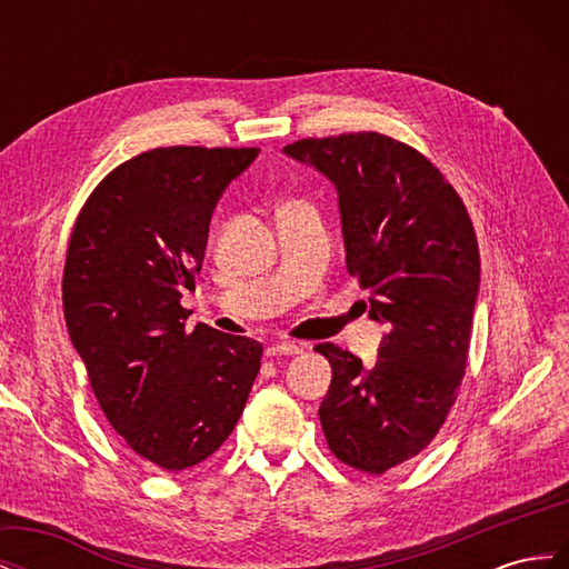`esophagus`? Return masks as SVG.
I'll list each match as a JSON object with an SVG mask.
<instances>
[{"instance_id":"34e87169","label":"esophagus","mask_w":569,"mask_h":569,"mask_svg":"<svg viewBox=\"0 0 569 569\" xmlns=\"http://www.w3.org/2000/svg\"><path fill=\"white\" fill-rule=\"evenodd\" d=\"M303 347L301 343H295V341H280V343H270V347L266 349V356L268 358H278V356H297L301 353Z\"/></svg>"}]
</instances>
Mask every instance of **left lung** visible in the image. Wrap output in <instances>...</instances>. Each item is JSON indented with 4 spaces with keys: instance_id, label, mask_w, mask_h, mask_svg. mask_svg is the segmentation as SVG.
Returning <instances> with one entry per match:
<instances>
[{
    "instance_id": "left-lung-1",
    "label": "left lung",
    "mask_w": 569,
    "mask_h": 569,
    "mask_svg": "<svg viewBox=\"0 0 569 569\" xmlns=\"http://www.w3.org/2000/svg\"><path fill=\"white\" fill-rule=\"evenodd\" d=\"M284 151L335 182L347 268L389 327L370 370L332 341L316 347L332 366L318 410L327 446L385 475L427 449L458 399L479 287L472 220L441 170L389 134L306 137Z\"/></svg>"
}]
</instances>
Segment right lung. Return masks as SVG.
<instances>
[{"mask_svg": "<svg viewBox=\"0 0 569 569\" xmlns=\"http://www.w3.org/2000/svg\"><path fill=\"white\" fill-rule=\"evenodd\" d=\"M256 147H159L101 180L68 239L61 299L73 347L107 420L168 472L220 449L261 370L256 339L187 330L211 213Z\"/></svg>", "mask_w": 569, "mask_h": 569, "instance_id": "obj_1", "label": "right lung"}]
</instances>
